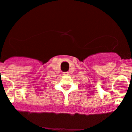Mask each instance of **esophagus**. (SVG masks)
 <instances>
[{
    "label": "esophagus",
    "instance_id": "34e87169",
    "mask_svg": "<svg viewBox=\"0 0 132 132\" xmlns=\"http://www.w3.org/2000/svg\"><path fill=\"white\" fill-rule=\"evenodd\" d=\"M64 75H68V73H67V74H66V73H64Z\"/></svg>",
    "mask_w": 132,
    "mask_h": 132
}]
</instances>
